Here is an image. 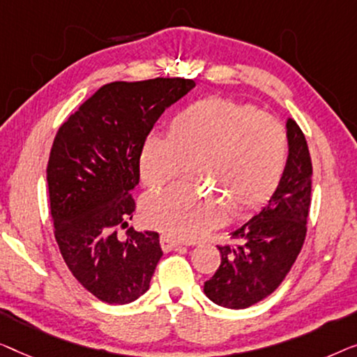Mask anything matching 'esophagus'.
Wrapping results in <instances>:
<instances>
[{"label":"esophagus","mask_w":357,"mask_h":357,"mask_svg":"<svg viewBox=\"0 0 357 357\" xmlns=\"http://www.w3.org/2000/svg\"><path fill=\"white\" fill-rule=\"evenodd\" d=\"M160 244H162V249L165 252H168V250H173L174 248H178L179 241L169 238V236H162V238H160Z\"/></svg>","instance_id":"1"}]
</instances>
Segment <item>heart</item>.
Masks as SVG:
<instances>
[{
    "label": "heart",
    "instance_id": "heart-1",
    "mask_svg": "<svg viewBox=\"0 0 357 357\" xmlns=\"http://www.w3.org/2000/svg\"><path fill=\"white\" fill-rule=\"evenodd\" d=\"M288 137L278 119L222 97L189 103L169 121L168 135L150 134L139 155L140 179L158 189L195 163L199 183L217 190L174 185L150 194L142 215L149 227L176 239H199L268 200L283 176Z\"/></svg>",
    "mask_w": 357,
    "mask_h": 357
}]
</instances>
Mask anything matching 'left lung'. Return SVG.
Instances as JSON below:
<instances>
[{
	"instance_id": "obj_1",
	"label": "left lung",
	"mask_w": 357,
	"mask_h": 357,
	"mask_svg": "<svg viewBox=\"0 0 357 357\" xmlns=\"http://www.w3.org/2000/svg\"><path fill=\"white\" fill-rule=\"evenodd\" d=\"M288 158L267 205L231 236L236 245H218L222 264L205 281L204 293L215 304L245 309L273 293L298 259L305 238L312 190V163L303 130L286 119Z\"/></svg>"
}]
</instances>
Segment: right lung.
Returning <instances> with one entry per match:
<instances>
[{
	"label": "right lung",
	"mask_w": 357,
	"mask_h": 357,
	"mask_svg": "<svg viewBox=\"0 0 357 357\" xmlns=\"http://www.w3.org/2000/svg\"><path fill=\"white\" fill-rule=\"evenodd\" d=\"M195 82L157 77L98 89L58 129L47 181L54 238L80 284L108 304L149 289L163 250L155 231L118 228L132 220L139 155L162 113Z\"/></svg>",
	"instance_id": "right-lung-1"
}]
</instances>
